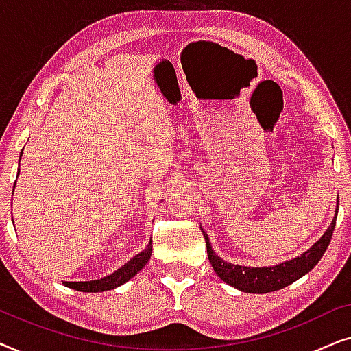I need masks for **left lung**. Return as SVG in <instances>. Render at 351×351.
I'll return each instance as SVG.
<instances>
[{"label":"left lung","instance_id":"8db88e82","mask_svg":"<svg viewBox=\"0 0 351 351\" xmlns=\"http://www.w3.org/2000/svg\"><path fill=\"white\" fill-rule=\"evenodd\" d=\"M337 213L330 222V227L326 230L323 237L311 246L308 251L300 254L299 257L291 258V261L281 262L278 265L270 267H246L237 265V263L225 262L222 257H219L214 252L213 244L209 241V237L201 228V233L206 239V247H208V257L210 265H213L215 275L227 285L237 287L241 292H249V294H267V292L280 291L282 287L292 285V282L306 275L316 263L321 261L323 254L328 249L332 232L337 220Z\"/></svg>","mask_w":351,"mask_h":351}]
</instances>
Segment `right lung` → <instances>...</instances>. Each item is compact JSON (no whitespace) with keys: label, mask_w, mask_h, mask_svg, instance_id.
I'll use <instances>...</instances> for the list:
<instances>
[{"label":"right lung","mask_w":351,"mask_h":351,"mask_svg":"<svg viewBox=\"0 0 351 351\" xmlns=\"http://www.w3.org/2000/svg\"><path fill=\"white\" fill-rule=\"evenodd\" d=\"M14 189H16V184H14ZM152 247H153V244L150 239V243L147 244V247L143 249L142 252H138L137 256H134L131 261L124 263L121 268H118V270L113 271L112 275L104 276V278H100V280H94V281H64V286L71 287V289L80 291V292L112 291V289H114V287L128 282L131 278L136 276L137 273L147 265V262L150 261V257H152Z\"/></svg>","instance_id":"right-lung-1"}]
</instances>
